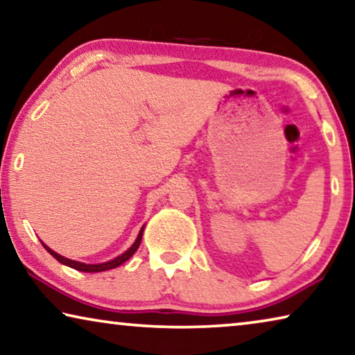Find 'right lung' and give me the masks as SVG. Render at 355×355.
<instances>
[{"label": "right lung", "mask_w": 355, "mask_h": 355, "mask_svg": "<svg viewBox=\"0 0 355 355\" xmlns=\"http://www.w3.org/2000/svg\"><path fill=\"white\" fill-rule=\"evenodd\" d=\"M142 234H144V227L140 229V232H139V235H137V239H136V241H134V245L131 246V248H129L128 251L123 252L121 256L115 257L114 261H109V262H104V263H83V262L71 261V259H67V257H63V256L56 254V252H55L53 250H50L49 246H46V245H44V248H46V250L50 252V254H52V256L56 259V261L61 262V263H64V266H67V267H71V268H76V270H78V272L96 273V272H104V270L115 268V267H118V266H121L123 262H126L128 259L131 257V256L134 254V252L137 251L139 245H140V241H142Z\"/></svg>", "instance_id": "obj_1"}]
</instances>
